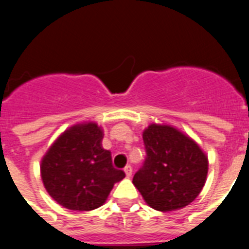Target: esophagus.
Masks as SVG:
<instances>
[{
    "instance_id": "1",
    "label": "esophagus",
    "mask_w": 249,
    "mask_h": 249,
    "mask_svg": "<svg viewBox=\"0 0 249 249\" xmlns=\"http://www.w3.org/2000/svg\"><path fill=\"white\" fill-rule=\"evenodd\" d=\"M124 172H125V174H126V177H131V174H132V167L130 166V164H127V166L124 168Z\"/></svg>"
}]
</instances>
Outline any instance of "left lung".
Returning <instances> with one entry per match:
<instances>
[{
    "mask_svg": "<svg viewBox=\"0 0 249 249\" xmlns=\"http://www.w3.org/2000/svg\"><path fill=\"white\" fill-rule=\"evenodd\" d=\"M146 157L132 183L155 210L189 205L208 176V157L198 143L168 125L151 124L142 134Z\"/></svg>",
    "mask_w": 249,
    "mask_h": 249,
    "instance_id": "obj_1",
    "label": "left lung"
}]
</instances>
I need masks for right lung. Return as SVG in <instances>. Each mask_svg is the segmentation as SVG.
Instances as JSON below:
<instances>
[{
    "mask_svg": "<svg viewBox=\"0 0 249 249\" xmlns=\"http://www.w3.org/2000/svg\"><path fill=\"white\" fill-rule=\"evenodd\" d=\"M103 131L96 123L70 127L41 161V179L49 195L70 210L89 211L103 205L114 184L125 177L114 168L110 151L102 147Z\"/></svg>",
    "mask_w": 249,
    "mask_h": 249,
    "instance_id": "right-lung-1",
    "label": "right lung"
}]
</instances>
